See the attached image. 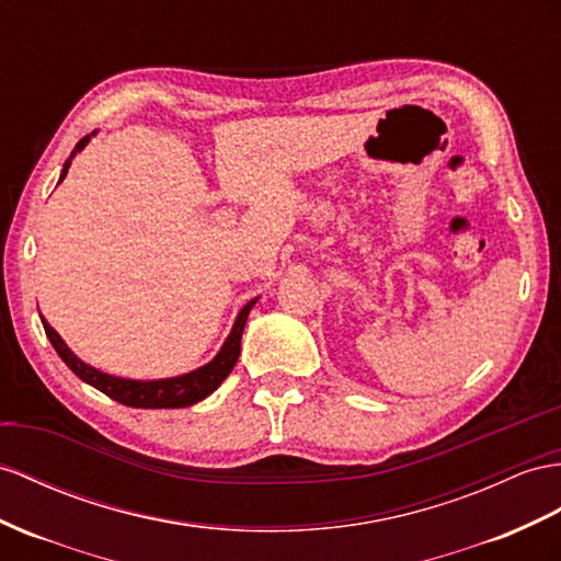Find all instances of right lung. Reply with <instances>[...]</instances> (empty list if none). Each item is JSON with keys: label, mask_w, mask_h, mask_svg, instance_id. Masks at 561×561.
Masks as SVG:
<instances>
[{"label": "right lung", "mask_w": 561, "mask_h": 561, "mask_svg": "<svg viewBox=\"0 0 561 561\" xmlns=\"http://www.w3.org/2000/svg\"><path fill=\"white\" fill-rule=\"evenodd\" d=\"M96 133L82 137L78 144L73 153L68 156V161L64 163V170H61V178L59 182L66 180L68 175V168H70V161L88 147L90 139L94 137ZM257 304V298H251L247 306H243L237 314V320L232 324V332H229V336L225 339L222 348L218 351V355L213 357L210 363H206L204 367L198 369H192L186 371V375H178V377H168V379H125V377H113V375H106V371L96 369L88 363H82L80 357L70 351L66 346V341L56 334V329L42 318V324H45V332H47V339L51 341L54 351L59 353L61 360L73 369V375L80 377L84 383L94 386L96 391L106 393L108 398L118 400V403L127 405V408H144V410H161V408H190L194 403H198V400L208 398L218 386L229 377V371L234 369L237 360H239V351H241V334H243V327H247V320H249V312L251 308Z\"/></svg>", "instance_id": "1"}]
</instances>
